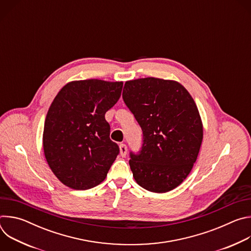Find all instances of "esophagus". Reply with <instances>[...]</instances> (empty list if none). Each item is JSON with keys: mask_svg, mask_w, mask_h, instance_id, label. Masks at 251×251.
Here are the masks:
<instances>
[{"mask_svg": "<svg viewBox=\"0 0 251 251\" xmlns=\"http://www.w3.org/2000/svg\"><path fill=\"white\" fill-rule=\"evenodd\" d=\"M119 148H120V155L122 157H125L127 154V146L125 144H120Z\"/></svg>", "mask_w": 251, "mask_h": 251, "instance_id": "1", "label": "esophagus"}]
</instances>
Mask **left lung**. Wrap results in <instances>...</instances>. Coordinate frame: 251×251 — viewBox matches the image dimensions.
I'll return each instance as SVG.
<instances>
[{
	"label": "left lung",
	"instance_id": "obj_1",
	"mask_svg": "<svg viewBox=\"0 0 251 251\" xmlns=\"http://www.w3.org/2000/svg\"><path fill=\"white\" fill-rule=\"evenodd\" d=\"M122 97L143 132L141 150L130 152L135 181L153 193L174 190L192 171L202 141L193 97L178 82L155 77L126 81Z\"/></svg>",
	"mask_w": 251,
	"mask_h": 251
}]
</instances>
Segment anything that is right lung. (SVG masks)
I'll return each mask as SVG.
<instances>
[{
	"label": "right lung",
	"instance_id": "add662e5",
	"mask_svg": "<svg viewBox=\"0 0 251 251\" xmlns=\"http://www.w3.org/2000/svg\"><path fill=\"white\" fill-rule=\"evenodd\" d=\"M123 82L73 81L53 99L45 121L47 162L65 186L88 190L105 180L120 150L110 140L105 113L117 103Z\"/></svg>",
	"mask_w": 251,
	"mask_h": 251
}]
</instances>
